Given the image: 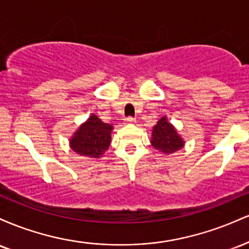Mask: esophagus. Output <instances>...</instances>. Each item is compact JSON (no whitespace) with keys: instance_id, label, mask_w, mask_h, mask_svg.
<instances>
[{"instance_id":"34e87169","label":"esophagus","mask_w":249,"mask_h":249,"mask_svg":"<svg viewBox=\"0 0 249 249\" xmlns=\"http://www.w3.org/2000/svg\"><path fill=\"white\" fill-rule=\"evenodd\" d=\"M134 122H136V119L132 118V117H127V118L124 119L125 124H133Z\"/></svg>"}]
</instances>
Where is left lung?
Returning <instances> with one entry per match:
<instances>
[{
    "label": "left lung",
    "mask_w": 249,
    "mask_h": 249,
    "mask_svg": "<svg viewBox=\"0 0 249 249\" xmlns=\"http://www.w3.org/2000/svg\"><path fill=\"white\" fill-rule=\"evenodd\" d=\"M151 145L165 156L176 153L185 146V141L173 124L164 116L152 127Z\"/></svg>",
    "instance_id": "left-lung-1"
}]
</instances>
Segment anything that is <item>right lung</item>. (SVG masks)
Returning <instances> with one entry per match:
<instances>
[{
  "instance_id": "right-lung-1",
  "label": "right lung",
  "mask_w": 249,
  "mask_h": 249,
  "mask_svg": "<svg viewBox=\"0 0 249 249\" xmlns=\"http://www.w3.org/2000/svg\"><path fill=\"white\" fill-rule=\"evenodd\" d=\"M112 130V125L103 123L92 113L71 136L69 139L71 150L91 159L101 158L110 146Z\"/></svg>"
}]
</instances>
